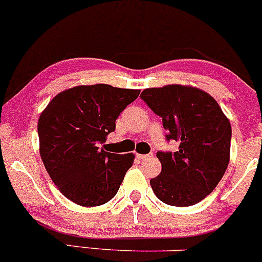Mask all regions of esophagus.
<instances>
[{
  "instance_id": "obj_1",
  "label": "esophagus",
  "mask_w": 262,
  "mask_h": 262,
  "mask_svg": "<svg viewBox=\"0 0 262 262\" xmlns=\"http://www.w3.org/2000/svg\"><path fill=\"white\" fill-rule=\"evenodd\" d=\"M152 154H148V155H140V154H137V157L140 158V160H147V158H151L152 157Z\"/></svg>"
}]
</instances>
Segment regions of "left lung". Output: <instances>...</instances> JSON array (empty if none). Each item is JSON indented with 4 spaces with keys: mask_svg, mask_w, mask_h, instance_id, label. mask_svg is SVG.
Masks as SVG:
<instances>
[{
    "mask_svg": "<svg viewBox=\"0 0 262 262\" xmlns=\"http://www.w3.org/2000/svg\"><path fill=\"white\" fill-rule=\"evenodd\" d=\"M141 99L162 117L176 152H157L162 170L149 181L160 201L173 207L196 204L218 186L230 160V121L213 96L190 85L149 88Z\"/></svg>",
    "mask_w": 262,
    "mask_h": 262,
    "instance_id": "obj_1",
    "label": "left lung"
}]
</instances>
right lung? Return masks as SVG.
<instances>
[{
	"instance_id": "add662e5",
	"label": "right lung",
	"mask_w": 262,
	"mask_h": 262,
	"mask_svg": "<svg viewBox=\"0 0 262 262\" xmlns=\"http://www.w3.org/2000/svg\"><path fill=\"white\" fill-rule=\"evenodd\" d=\"M140 90L79 85L55 95L38 120L39 154L52 181L69 201L98 207L116 195L134 154L100 149L120 113Z\"/></svg>"
}]
</instances>
